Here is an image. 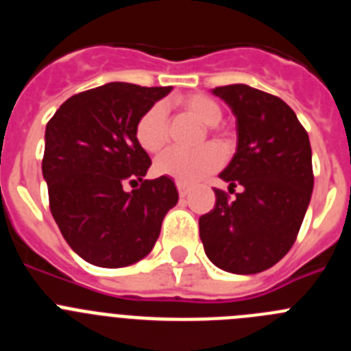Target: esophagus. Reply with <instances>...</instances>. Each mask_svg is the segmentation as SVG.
Returning a JSON list of instances; mask_svg holds the SVG:
<instances>
[{
  "instance_id": "esophagus-1",
  "label": "esophagus",
  "mask_w": 351,
  "mask_h": 351,
  "mask_svg": "<svg viewBox=\"0 0 351 351\" xmlns=\"http://www.w3.org/2000/svg\"><path fill=\"white\" fill-rule=\"evenodd\" d=\"M176 184H178V191H179V197L181 198H184L186 195L190 193V188H188L186 184H182V182H176Z\"/></svg>"
}]
</instances>
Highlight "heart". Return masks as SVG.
<instances>
[{"instance_id":"heart-1","label":"heart","mask_w":351,"mask_h":351,"mask_svg":"<svg viewBox=\"0 0 351 351\" xmlns=\"http://www.w3.org/2000/svg\"><path fill=\"white\" fill-rule=\"evenodd\" d=\"M179 105L186 112L197 117L207 126L218 125L221 121V107L206 95H188L179 98ZM218 138V135H214ZM135 141L147 153H158L169 141V119L167 107L154 104L142 114L135 125ZM223 163V153L218 145L207 144L197 151L169 149L154 161V172L158 176L172 178L182 184H193L207 173L219 169Z\"/></svg>"}]
</instances>
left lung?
<instances>
[{
    "instance_id": "1",
    "label": "left lung",
    "mask_w": 351,
    "mask_h": 351,
    "mask_svg": "<svg viewBox=\"0 0 351 351\" xmlns=\"http://www.w3.org/2000/svg\"><path fill=\"white\" fill-rule=\"evenodd\" d=\"M237 117V153L219 173L230 198L214 188V209L200 216V239L216 267L256 274L295 243L313 193L308 132L281 98L246 84L214 88Z\"/></svg>"
}]
</instances>
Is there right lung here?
Returning a JSON list of instances; mask_svg holds the SVG:
<instances>
[{
    "instance_id": "right-lung-1",
    "label": "right lung",
    "mask_w": 351,
    "mask_h": 351,
    "mask_svg": "<svg viewBox=\"0 0 351 351\" xmlns=\"http://www.w3.org/2000/svg\"><path fill=\"white\" fill-rule=\"evenodd\" d=\"M170 91L108 82L68 98L47 123L42 172L52 218L93 265L117 269L144 258L178 204L172 179H144L151 158L135 141L138 117ZM128 180L141 186L128 194Z\"/></svg>"
}]
</instances>
